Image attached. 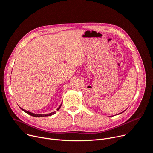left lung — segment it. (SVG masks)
<instances>
[{"instance_id": "left-lung-1", "label": "left lung", "mask_w": 153, "mask_h": 153, "mask_svg": "<svg viewBox=\"0 0 153 153\" xmlns=\"http://www.w3.org/2000/svg\"><path fill=\"white\" fill-rule=\"evenodd\" d=\"M123 111V112H122V113H119V114H117V115H118V114H121V113H123V112H124V111Z\"/></svg>"}]
</instances>
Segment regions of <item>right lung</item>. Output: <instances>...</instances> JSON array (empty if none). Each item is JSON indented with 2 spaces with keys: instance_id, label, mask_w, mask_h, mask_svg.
I'll list each match as a JSON object with an SVG mask.
<instances>
[{
  "instance_id": "obj_1",
  "label": "right lung",
  "mask_w": 153,
  "mask_h": 153,
  "mask_svg": "<svg viewBox=\"0 0 153 153\" xmlns=\"http://www.w3.org/2000/svg\"><path fill=\"white\" fill-rule=\"evenodd\" d=\"M62 103L60 105V106H59V108L57 109V111L60 108V106H62ZM19 107H20V106H19ZM20 108L22 110H23L24 112H25L26 113H27L28 114H29V115H30V116H33V117H46V116H52V115H53V114H54L56 113V111H54V112H52V113H51L46 114H34V113H31V112H30V111H27V110H24V109H22V108H20Z\"/></svg>"
}]
</instances>
